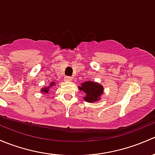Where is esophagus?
I'll return each instance as SVG.
<instances>
[{"label":"esophagus","instance_id":"obj_1","mask_svg":"<svg viewBox=\"0 0 155 155\" xmlns=\"http://www.w3.org/2000/svg\"><path fill=\"white\" fill-rule=\"evenodd\" d=\"M64 80L66 81H71V80H72V78H71V77H68V76H66L64 78Z\"/></svg>","mask_w":155,"mask_h":155}]
</instances>
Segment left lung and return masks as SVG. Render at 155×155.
Here are the masks:
<instances>
[{"label": "left lung", "instance_id": "8db88e82", "mask_svg": "<svg viewBox=\"0 0 155 155\" xmlns=\"http://www.w3.org/2000/svg\"><path fill=\"white\" fill-rule=\"evenodd\" d=\"M78 88L85 92L86 95L84 97V99L90 103L98 101L104 92L103 87L94 81H86L81 84V87H78Z\"/></svg>", "mask_w": 155, "mask_h": 155}]
</instances>
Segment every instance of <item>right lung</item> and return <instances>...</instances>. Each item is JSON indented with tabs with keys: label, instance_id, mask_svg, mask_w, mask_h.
I'll return each instance as SVG.
<instances>
[{
	"label": "right lung",
	"instance_id": "right-lung-1",
	"mask_svg": "<svg viewBox=\"0 0 155 155\" xmlns=\"http://www.w3.org/2000/svg\"><path fill=\"white\" fill-rule=\"evenodd\" d=\"M55 85V83L54 82H51L50 84V86L49 87H44V88H42V89H41V92H44V93H48L49 92V89H50V88H51L53 86Z\"/></svg>",
	"mask_w": 155,
	"mask_h": 155
}]
</instances>
